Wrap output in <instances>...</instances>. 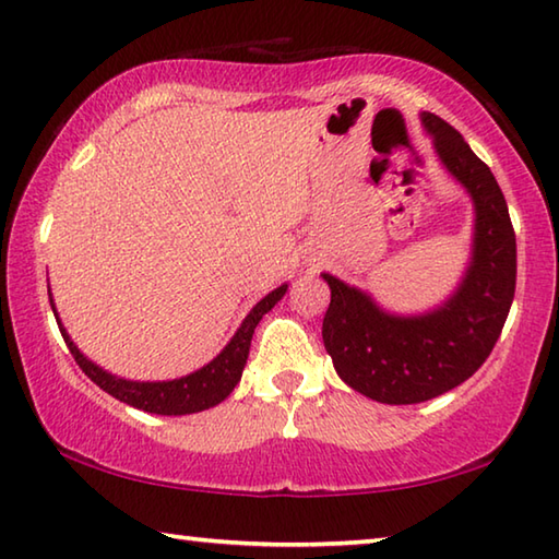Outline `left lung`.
Wrapping results in <instances>:
<instances>
[{
  "label": "left lung",
  "mask_w": 559,
  "mask_h": 559,
  "mask_svg": "<svg viewBox=\"0 0 559 559\" xmlns=\"http://www.w3.org/2000/svg\"><path fill=\"white\" fill-rule=\"evenodd\" d=\"M420 121L440 164L474 205L469 263L456 288L438 308L401 314L322 273L332 293L322 342L334 371L354 391L389 405L438 399L469 379L499 340L515 293V235L499 182L448 121L430 111Z\"/></svg>",
  "instance_id": "obj_1"
}]
</instances>
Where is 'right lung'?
I'll return each mask as SVG.
<instances>
[{"label":"right lung","mask_w":559,"mask_h":559,"mask_svg":"<svg viewBox=\"0 0 559 559\" xmlns=\"http://www.w3.org/2000/svg\"><path fill=\"white\" fill-rule=\"evenodd\" d=\"M286 290H288V283H283V286H278L276 290H271L269 296H263L257 306L249 310L245 322H241L239 330L235 332V337L227 342V347L222 349L210 364L188 373V377L170 379V381H129V379L115 377V373L105 371L103 367H97V364L90 361L85 354L75 347V342L70 340L63 322L58 318L50 288H48V298L70 354L75 357L78 367L85 371V377L93 379L99 389L107 391L109 395H115V399L121 403L134 405L139 411L156 413V415H190V413L212 408V405L222 403L231 391H235V385L241 379V371L247 367L253 330H257V324L261 322L263 314H266L283 296H286Z\"/></svg>","instance_id":"obj_1"}]
</instances>
